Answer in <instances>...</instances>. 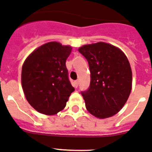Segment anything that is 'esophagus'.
I'll return each mask as SVG.
<instances>
[{
	"label": "esophagus",
	"instance_id": "esophagus-1",
	"mask_svg": "<svg viewBox=\"0 0 152 152\" xmlns=\"http://www.w3.org/2000/svg\"><path fill=\"white\" fill-rule=\"evenodd\" d=\"M73 85H74V87H75V88H77V86H78V81H77H77H74Z\"/></svg>",
	"mask_w": 152,
	"mask_h": 152
}]
</instances>
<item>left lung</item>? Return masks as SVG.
Returning <instances> with one entry per match:
<instances>
[{
	"instance_id": "1",
	"label": "left lung",
	"mask_w": 152,
	"mask_h": 152,
	"mask_svg": "<svg viewBox=\"0 0 152 152\" xmlns=\"http://www.w3.org/2000/svg\"><path fill=\"white\" fill-rule=\"evenodd\" d=\"M78 51L87 59L91 72L89 88L81 92L85 107L99 119L120 112L132 89L130 62L120 48L104 42L84 45Z\"/></svg>"
}]
</instances>
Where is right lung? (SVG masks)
I'll return each mask as SVG.
<instances>
[{"mask_svg": "<svg viewBox=\"0 0 152 152\" xmlns=\"http://www.w3.org/2000/svg\"><path fill=\"white\" fill-rule=\"evenodd\" d=\"M72 47L49 42L32 51L24 61L22 86L36 111L53 116L62 111L75 91L68 79L66 60Z\"/></svg>", "mask_w": 152, "mask_h": 152, "instance_id": "obj_1", "label": "right lung"}]
</instances>
